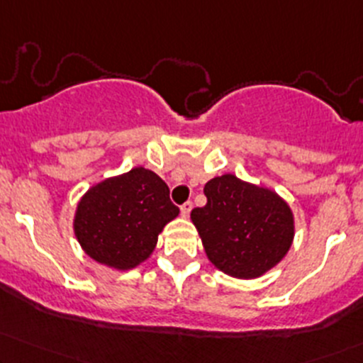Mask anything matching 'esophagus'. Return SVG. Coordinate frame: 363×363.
<instances>
[{
    "label": "esophagus",
    "mask_w": 363,
    "mask_h": 363,
    "mask_svg": "<svg viewBox=\"0 0 363 363\" xmlns=\"http://www.w3.org/2000/svg\"><path fill=\"white\" fill-rule=\"evenodd\" d=\"M191 208H193V203H191V201L182 203V205H181V213H182V217H188V215L191 213Z\"/></svg>",
    "instance_id": "1"
}]
</instances>
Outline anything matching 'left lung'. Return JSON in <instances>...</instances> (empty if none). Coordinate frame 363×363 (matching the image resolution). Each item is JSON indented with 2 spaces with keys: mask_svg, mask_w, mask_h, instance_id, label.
I'll use <instances>...</instances> for the list:
<instances>
[{
  "mask_svg": "<svg viewBox=\"0 0 363 363\" xmlns=\"http://www.w3.org/2000/svg\"><path fill=\"white\" fill-rule=\"evenodd\" d=\"M206 205L191 212L210 262L233 277L265 274L291 246L293 213L274 191L225 174L205 184Z\"/></svg>",
  "mask_w": 363,
  "mask_h": 363,
  "instance_id": "1",
  "label": "left lung"
}]
</instances>
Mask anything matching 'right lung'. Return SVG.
Instances as JSON below:
<instances>
[{"mask_svg":"<svg viewBox=\"0 0 363 363\" xmlns=\"http://www.w3.org/2000/svg\"><path fill=\"white\" fill-rule=\"evenodd\" d=\"M169 194V186L143 167L106 179L79 203L75 236L93 260L133 269L150 257L158 234L179 215Z\"/></svg>","mask_w":363,"mask_h":363,"instance_id":"right-lung-1","label":"right lung"}]
</instances>
